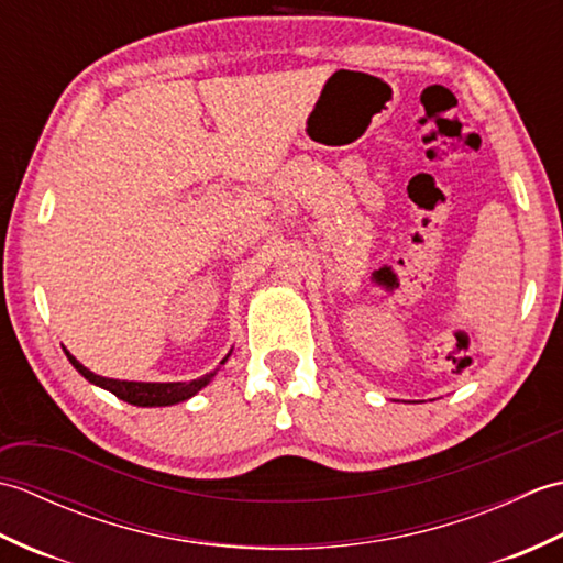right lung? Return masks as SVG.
Here are the masks:
<instances>
[{"label": "right lung", "mask_w": 563, "mask_h": 563, "mask_svg": "<svg viewBox=\"0 0 563 563\" xmlns=\"http://www.w3.org/2000/svg\"><path fill=\"white\" fill-rule=\"evenodd\" d=\"M69 363L75 365L77 373L89 379L91 385H97L101 389H109L111 394H115L118 399H123L133 406H172L178 401H186L198 394L202 387L208 385V382L218 375V369H212V373L202 375L198 379H190V382H128V379H111V377H101L97 373H91L89 367H84L75 355L69 351H65ZM232 355V351L222 357V363H227V357Z\"/></svg>", "instance_id": "right-lung-1"}]
</instances>
